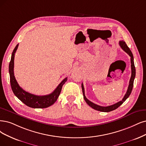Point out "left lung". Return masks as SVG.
I'll list each match as a JSON object with an SVG mask.
<instances>
[{"instance_id": "1", "label": "left lung", "mask_w": 146, "mask_h": 146, "mask_svg": "<svg viewBox=\"0 0 146 146\" xmlns=\"http://www.w3.org/2000/svg\"><path fill=\"white\" fill-rule=\"evenodd\" d=\"M119 45L121 47V48L122 49L125 51V52H126L128 55L130 56L131 57V71H132V73H131V77L130 79V80H129V87L127 90V92L126 93V94L124 96L123 99L120 101L117 102V103L112 105H110V106H99L96 105L93 102H91V101H90L89 100L87 99V98H86L85 96V90H84V85L83 84H82V93H83V95H84V100H85V102H87V104L91 106L92 108L94 109L95 110L99 111H101V112H110L112 111L113 110H115V109H117V108L119 107L121 105L123 104V103L125 102L128 98L129 96H130L132 90L133 88V81H134V79L135 77V74H136V72H135V65H134V61H133V54L131 52V50H130V48L128 47V46H127V44H126V42L124 41H119Z\"/></svg>"}]
</instances>
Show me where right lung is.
<instances>
[{
	"instance_id": "right-lung-1",
	"label": "right lung",
	"mask_w": 146,
	"mask_h": 146,
	"mask_svg": "<svg viewBox=\"0 0 146 146\" xmlns=\"http://www.w3.org/2000/svg\"><path fill=\"white\" fill-rule=\"evenodd\" d=\"M18 46L19 44L14 48L9 64L11 87L14 94L23 104L29 107L33 108H46L52 105L58 99L61 91L62 85L67 81V78H65L58 85L56 89L50 94L45 96H36L26 92L20 87L15 78L14 74V56Z\"/></svg>"
}]
</instances>
